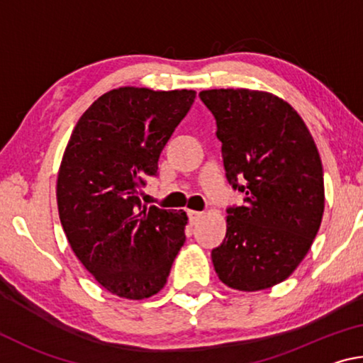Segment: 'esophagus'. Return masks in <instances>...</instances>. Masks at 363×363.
<instances>
[{
    "label": "esophagus",
    "mask_w": 363,
    "mask_h": 363,
    "mask_svg": "<svg viewBox=\"0 0 363 363\" xmlns=\"http://www.w3.org/2000/svg\"><path fill=\"white\" fill-rule=\"evenodd\" d=\"M187 213H189V218H190V220H192V223H196V220H200L201 218H203V214H205V213H201V211H194V210H189Z\"/></svg>",
    "instance_id": "1"
}]
</instances>
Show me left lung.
Here are the masks:
<instances>
[{"label":"left lung","instance_id":"1","mask_svg":"<svg viewBox=\"0 0 363 363\" xmlns=\"http://www.w3.org/2000/svg\"><path fill=\"white\" fill-rule=\"evenodd\" d=\"M200 99L216 118L227 179L247 195L243 206L227 210L214 270L232 290H266L290 277L320 229V155L303 118L279 96L229 88L201 91Z\"/></svg>","mask_w":363,"mask_h":363}]
</instances>
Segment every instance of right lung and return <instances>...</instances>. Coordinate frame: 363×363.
<instances>
[{"instance_id":"add662e5","label":"right lung","mask_w":363,"mask_h":363,"mask_svg":"<svg viewBox=\"0 0 363 363\" xmlns=\"http://www.w3.org/2000/svg\"><path fill=\"white\" fill-rule=\"evenodd\" d=\"M192 89L121 86L79 116L57 174V208L73 253L108 293L157 294L186 235V211L140 203L147 176L195 99Z\"/></svg>"}]
</instances>
